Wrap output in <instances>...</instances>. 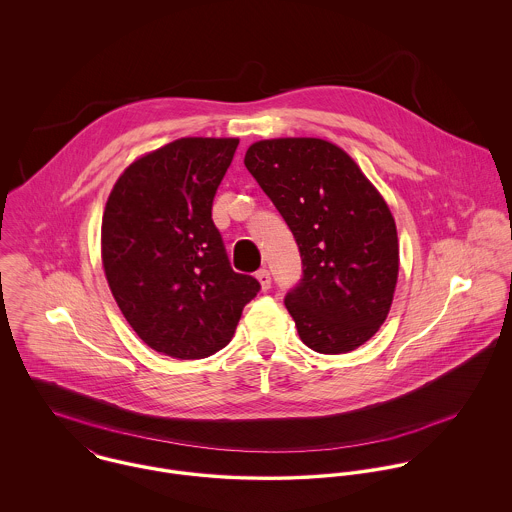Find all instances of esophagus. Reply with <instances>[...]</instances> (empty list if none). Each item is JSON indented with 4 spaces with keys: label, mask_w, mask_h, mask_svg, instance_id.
I'll return each instance as SVG.
<instances>
[{
    "label": "esophagus",
    "mask_w": 512,
    "mask_h": 512,
    "mask_svg": "<svg viewBox=\"0 0 512 512\" xmlns=\"http://www.w3.org/2000/svg\"><path fill=\"white\" fill-rule=\"evenodd\" d=\"M256 280H258V284H260L262 292L270 290V286H272V278H270V272H268V270H258V272H256Z\"/></svg>",
    "instance_id": "34e87169"
}]
</instances>
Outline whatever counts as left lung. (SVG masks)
Masks as SVG:
<instances>
[{
    "mask_svg": "<svg viewBox=\"0 0 512 512\" xmlns=\"http://www.w3.org/2000/svg\"><path fill=\"white\" fill-rule=\"evenodd\" d=\"M246 169L288 222L303 278L286 295L301 341L355 351L386 321L398 282L396 222L355 159L321 138L260 140Z\"/></svg>",
    "mask_w": 512,
    "mask_h": 512,
    "instance_id": "8db88e82",
    "label": "left lung"
}]
</instances>
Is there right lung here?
Returning <instances> with one entry per match:
<instances>
[{
    "instance_id": "right-lung-1",
    "label": "right lung",
    "mask_w": 512,
    "mask_h": 512,
    "mask_svg": "<svg viewBox=\"0 0 512 512\" xmlns=\"http://www.w3.org/2000/svg\"><path fill=\"white\" fill-rule=\"evenodd\" d=\"M238 138H181L132 161L102 215V266L120 311L149 349L189 361L234 337L252 276L230 268L213 201Z\"/></svg>"
}]
</instances>
